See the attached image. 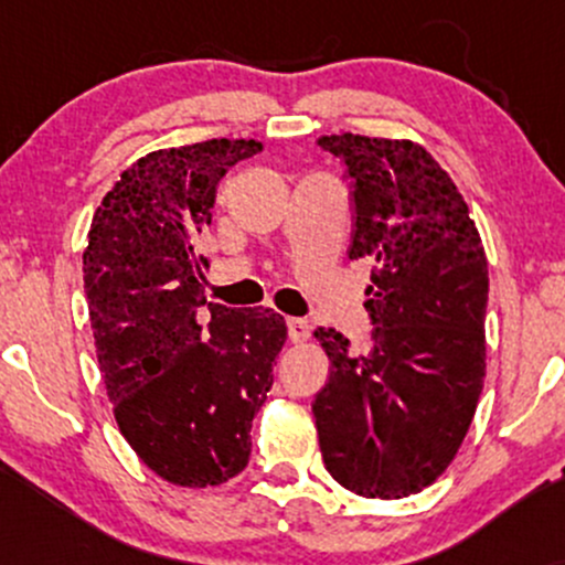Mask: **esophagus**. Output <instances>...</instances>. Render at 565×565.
<instances>
[{
  "label": "esophagus",
  "instance_id": "34e87169",
  "mask_svg": "<svg viewBox=\"0 0 565 565\" xmlns=\"http://www.w3.org/2000/svg\"><path fill=\"white\" fill-rule=\"evenodd\" d=\"M287 329L291 342H305L310 337V323L305 319H287Z\"/></svg>",
  "mask_w": 565,
  "mask_h": 565
}]
</instances>
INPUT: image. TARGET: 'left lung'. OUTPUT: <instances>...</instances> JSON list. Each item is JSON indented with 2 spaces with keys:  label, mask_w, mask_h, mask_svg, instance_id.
<instances>
[{
  "label": "left lung",
  "mask_w": 565,
  "mask_h": 565,
  "mask_svg": "<svg viewBox=\"0 0 565 565\" xmlns=\"http://www.w3.org/2000/svg\"><path fill=\"white\" fill-rule=\"evenodd\" d=\"M319 146L345 164L350 260H372L364 353L319 327L329 382L313 401L321 457L369 499L417 494L449 468L486 372L489 268L468 204L423 146L342 132Z\"/></svg>",
  "instance_id": "left-lung-1"
}]
</instances>
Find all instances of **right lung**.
<instances>
[{
	"instance_id": "add662e5",
	"label": "right lung",
	"mask_w": 565,
	"mask_h": 565,
	"mask_svg": "<svg viewBox=\"0 0 565 565\" xmlns=\"http://www.w3.org/2000/svg\"><path fill=\"white\" fill-rule=\"evenodd\" d=\"M255 140L153 151L103 196L84 249L97 364L121 436L170 483H225L252 454L287 323L270 308L206 302L199 236L217 183Z\"/></svg>"
}]
</instances>
